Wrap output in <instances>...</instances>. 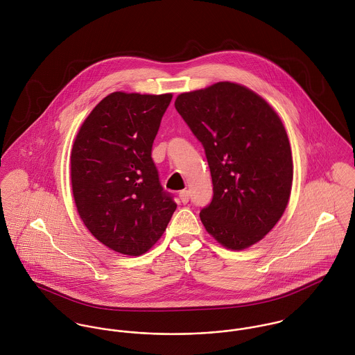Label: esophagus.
<instances>
[{"mask_svg":"<svg viewBox=\"0 0 355 355\" xmlns=\"http://www.w3.org/2000/svg\"><path fill=\"white\" fill-rule=\"evenodd\" d=\"M179 198H180V201H182L183 203L189 202V200H190L189 191H187V190H183V191H180V193H179Z\"/></svg>","mask_w":355,"mask_h":355,"instance_id":"esophagus-1","label":"esophagus"}]
</instances>
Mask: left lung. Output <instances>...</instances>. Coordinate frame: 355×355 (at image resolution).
I'll list each match as a JSON object with an SVG mask.
<instances>
[{"label": "left lung", "mask_w": 355, "mask_h": 355, "mask_svg": "<svg viewBox=\"0 0 355 355\" xmlns=\"http://www.w3.org/2000/svg\"><path fill=\"white\" fill-rule=\"evenodd\" d=\"M175 107L202 144L213 183L200 213L223 246L243 250L280 220L293 186V155L284 125L250 89L218 82L178 96Z\"/></svg>", "instance_id": "8db88e82"}]
</instances>
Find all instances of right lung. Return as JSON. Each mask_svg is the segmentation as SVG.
I'll list each match as a JSON object with an SVG mask.
<instances>
[{
  "instance_id": "obj_1",
  "label": "right lung",
  "mask_w": 355,
  "mask_h": 355,
  "mask_svg": "<svg viewBox=\"0 0 355 355\" xmlns=\"http://www.w3.org/2000/svg\"><path fill=\"white\" fill-rule=\"evenodd\" d=\"M171 100L172 94L112 93L75 138L71 182L78 213L93 236L117 253H146L176 210L152 158Z\"/></svg>"
}]
</instances>
